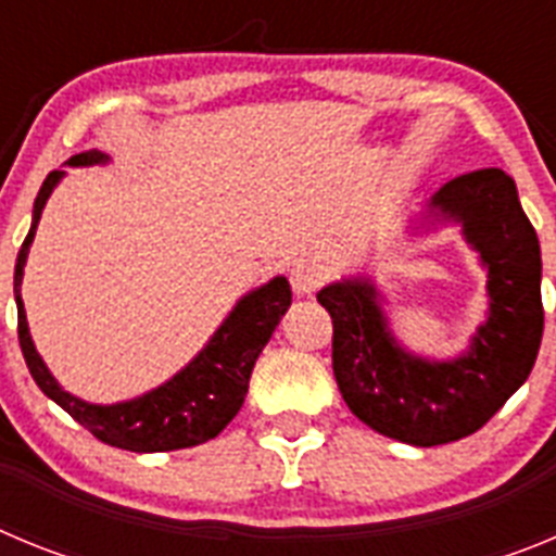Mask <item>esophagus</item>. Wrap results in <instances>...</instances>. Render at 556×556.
<instances>
[{"label": "esophagus", "mask_w": 556, "mask_h": 556, "mask_svg": "<svg viewBox=\"0 0 556 556\" xmlns=\"http://www.w3.org/2000/svg\"><path fill=\"white\" fill-rule=\"evenodd\" d=\"M289 281H292V289L298 298H312L323 283V267L314 262H298L292 267Z\"/></svg>", "instance_id": "34e87169"}]
</instances>
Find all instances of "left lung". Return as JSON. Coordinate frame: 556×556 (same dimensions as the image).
<instances>
[{"label": "left lung", "mask_w": 556, "mask_h": 556, "mask_svg": "<svg viewBox=\"0 0 556 556\" xmlns=\"http://www.w3.org/2000/svg\"><path fill=\"white\" fill-rule=\"evenodd\" d=\"M437 225H459L488 273V314L456 356L409 351L370 275H348L317 292L333 320V376L348 409L378 434L417 448L479 431L527 381L543 339L540 242L507 172L448 180L409 233Z\"/></svg>", "instance_id": "1"}]
</instances>
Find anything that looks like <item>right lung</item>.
I'll return each mask as SVG.
<instances>
[{
	"mask_svg": "<svg viewBox=\"0 0 556 556\" xmlns=\"http://www.w3.org/2000/svg\"><path fill=\"white\" fill-rule=\"evenodd\" d=\"M111 164V155L100 150H86L72 155L66 166H102ZM66 178V169L49 172L33 205V225L24 239L13 273V294L18 308V345H22L24 362L29 376L47 397H52L63 412L75 417L77 424L86 426L97 440L113 445V448L136 451V454H159V451L191 448V445L208 443L242 409L248 395L250 372L255 358L264 351L273 331L278 328L287 308L292 306V289L283 275H275L262 287L242 294L219 328L211 333L203 351L191 358L189 365L180 367L172 378L155 390L141 392L130 401L116 404H91L83 397L72 395L58 384V378L49 372L47 362L36 351V342L29 337L27 312L22 301L24 264H27L29 244L36 239V228L41 223L43 205L55 186Z\"/></svg>",
	"mask_w": 556,
	"mask_h": 556,
	"instance_id": "1",
	"label": "right lung"
}]
</instances>
